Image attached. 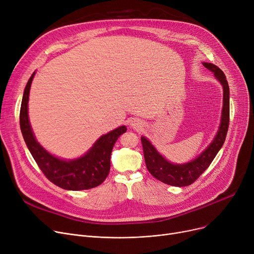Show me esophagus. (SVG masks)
Instances as JSON below:
<instances>
[{
	"instance_id": "esophagus-1",
	"label": "esophagus",
	"mask_w": 254,
	"mask_h": 254,
	"mask_svg": "<svg viewBox=\"0 0 254 254\" xmlns=\"http://www.w3.org/2000/svg\"><path fill=\"white\" fill-rule=\"evenodd\" d=\"M130 126H131V127H134V128H139V127H141L140 120H137V119L131 120V122H130Z\"/></svg>"
}]
</instances>
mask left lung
<instances>
[{
	"instance_id": "8db88e82",
	"label": "left lung",
	"mask_w": 254,
	"mask_h": 254,
	"mask_svg": "<svg viewBox=\"0 0 254 254\" xmlns=\"http://www.w3.org/2000/svg\"><path fill=\"white\" fill-rule=\"evenodd\" d=\"M203 64L208 70L214 73L215 77L223 86V108L220 127L214 140L204 150V152L189 164L174 165L169 163L167 159L159 154L147 139L144 137L141 138L145 164L147 170L154 178L169 185L181 188V186H189L192 184L211 165L212 161L222 147L226 134H228L230 125V87L228 80H226L224 73L217 65L209 63H204Z\"/></svg>"
}]
</instances>
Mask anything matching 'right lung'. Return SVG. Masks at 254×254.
Wrapping results in <instances>:
<instances>
[{
  "label": "right lung",
  "instance_id": "add662e5",
  "mask_svg": "<svg viewBox=\"0 0 254 254\" xmlns=\"http://www.w3.org/2000/svg\"><path fill=\"white\" fill-rule=\"evenodd\" d=\"M34 76L35 73L31 76L24 88L19 123L24 142L38 167L50 182L61 189L83 190L97 188L109 175L112 148L118 137L127 131V127L125 126L119 127L102 136L85 155L74 161H63L49 154L36 141L29 122L28 104Z\"/></svg>",
  "mask_w": 254,
  "mask_h": 254
}]
</instances>
